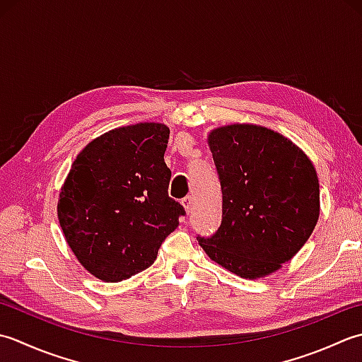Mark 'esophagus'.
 <instances>
[{"label": "esophagus", "instance_id": "1", "mask_svg": "<svg viewBox=\"0 0 362 362\" xmlns=\"http://www.w3.org/2000/svg\"><path fill=\"white\" fill-rule=\"evenodd\" d=\"M181 204L184 206V209H186L187 214H190L192 211H194V198H192L190 195H187L186 198H182Z\"/></svg>", "mask_w": 362, "mask_h": 362}]
</instances>
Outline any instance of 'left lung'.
<instances>
[{"label": "left lung", "mask_w": 362, "mask_h": 362, "mask_svg": "<svg viewBox=\"0 0 362 362\" xmlns=\"http://www.w3.org/2000/svg\"><path fill=\"white\" fill-rule=\"evenodd\" d=\"M208 144L222 186V225L211 238H197L198 243L240 278L274 274L300 252L319 220V178L311 159L259 124L218 127Z\"/></svg>", "instance_id": "obj_1"}]
</instances>
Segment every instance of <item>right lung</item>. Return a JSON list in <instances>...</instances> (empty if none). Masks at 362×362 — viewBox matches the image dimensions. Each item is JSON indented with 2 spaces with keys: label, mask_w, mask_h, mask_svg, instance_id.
I'll return each mask as SVG.
<instances>
[{
  "label": "right lung",
  "mask_w": 362,
  "mask_h": 362,
  "mask_svg": "<svg viewBox=\"0 0 362 362\" xmlns=\"http://www.w3.org/2000/svg\"><path fill=\"white\" fill-rule=\"evenodd\" d=\"M170 129L145 122L88 142L59 192L57 218L73 255L93 276L119 283L156 261L184 208L168 197Z\"/></svg>",
  "instance_id": "1"
}]
</instances>
